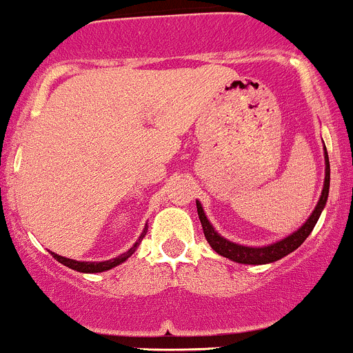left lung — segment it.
<instances>
[{
	"label": "left lung",
	"instance_id": "left-lung-1",
	"mask_svg": "<svg viewBox=\"0 0 353 353\" xmlns=\"http://www.w3.org/2000/svg\"><path fill=\"white\" fill-rule=\"evenodd\" d=\"M324 163H326V170H324V173H326V175H324V187H323V192H321L319 202H317V205L314 208L312 214L309 216V219H307V221L303 223L296 232L292 233V235H288L287 239H281L278 240V242L271 243V245L247 247V245H240V243L226 240L225 236H221L214 228H212L209 219L205 218L201 202L197 201L199 219H201L205 240H208L209 245L212 247V250L218 252L219 256L226 257V259H232L240 264H270V263H274V261H280L281 257L288 256V254L294 252L295 249H299V247L303 243V240L310 235L314 226H316L317 219H319L321 212H323L324 205H326L327 194H330V158H327L326 148H324Z\"/></svg>",
	"mask_w": 353,
	"mask_h": 353
}]
</instances>
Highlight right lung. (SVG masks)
<instances>
[{
    "label": "right lung",
    "instance_id": "obj_1",
    "mask_svg": "<svg viewBox=\"0 0 353 353\" xmlns=\"http://www.w3.org/2000/svg\"><path fill=\"white\" fill-rule=\"evenodd\" d=\"M144 235H145V230L142 232V235L139 236L137 242L134 243V247H130V250H127V252H123L121 256L114 257V259H111V261H104V263H85V261L82 263V261H75V259H68V257L58 256V254H54V252H51V256H53L58 263L65 264L66 268H70V270H73V271H79V273H103V271L111 270V268L118 266V264H121L123 261H127L128 257L135 252V249L139 247V242L144 239Z\"/></svg>",
    "mask_w": 353,
    "mask_h": 353
}]
</instances>
